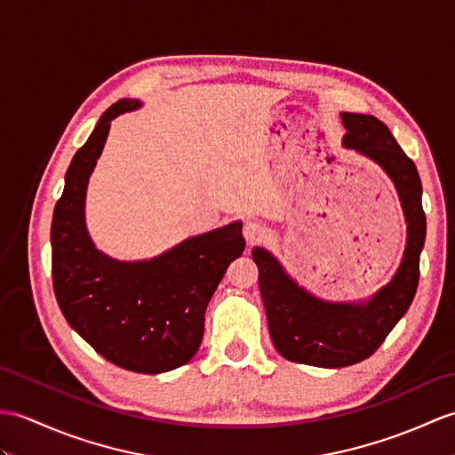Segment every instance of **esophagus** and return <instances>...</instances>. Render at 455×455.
Listing matches in <instances>:
<instances>
[{
    "instance_id": "34e87169",
    "label": "esophagus",
    "mask_w": 455,
    "mask_h": 455,
    "mask_svg": "<svg viewBox=\"0 0 455 455\" xmlns=\"http://www.w3.org/2000/svg\"><path fill=\"white\" fill-rule=\"evenodd\" d=\"M244 238H246L250 248L259 244V242L266 238V227H261L259 223H246L244 225Z\"/></svg>"
}]
</instances>
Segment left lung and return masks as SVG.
Here are the masks:
<instances>
[{
  "mask_svg": "<svg viewBox=\"0 0 455 455\" xmlns=\"http://www.w3.org/2000/svg\"><path fill=\"white\" fill-rule=\"evenodd\" d=\"M341 118L347 128L345 147L384 168L394 180L405 211L407 248L392 283L366 304L323 302L299 289L269 251L251 250L273 345L287 361L322 368L356 364L384 343L415 299L420 250L427 236L422 184L415 163L397 145L387 125L374 116L347 112Z\"/></svg>",
  "mask_w": 455,
  "mask_h": 455,
  "instance_id": "obj_1",
  "label": "left lung"
}]
</instances>
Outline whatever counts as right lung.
Returning a JSON list of instances; mask_svg holds the SVG:
<instances>
[{"label": "right lung", "instance_id": "obj_1", "mask_svg": "<svg viewBox=\"0 0 455 455\" xmlns=\"http://www.w3.org/2000/svg\"><path fill=\"white\" fill-rule=\"evenodd\" d=\"M137 107L112 104L73 156L52 219V281L61 314L94 351L125 371L161 374L197 353L207 304L246 242L232 223L149 261H116L92 246L83 211L89 176L110 122Z\"/></svg>", "mask_w": 455, "mask_h": 455}]
</instances>
